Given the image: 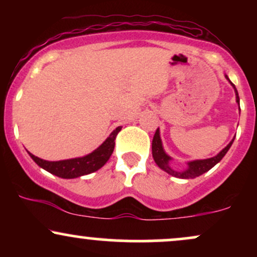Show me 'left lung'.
<instances>
[{"mask_svg":"<svg viewBox=\"0 0 257 257\" xmlns=\"http://www.w3.org/2000/svg\"><path fill=\"white\" fill-rule=\"evenodd\" d=\"M225 77L228 79L227 76H225ZM229 83H231L233 85V88H234L235 99H237V102L239 104V96H238V91H237V89H235L234 84H233L231 81H229ZM239 110H240V107H239ZM233 141H234V139H233L231 143H229L228 145H227L225 149L222 150V151L217 153L215 157L206 158V159H197V161L188 162L187 168H186L185 170H182V172H176V170L172 169L169 166V162L172 161V157H169V156L166 153V151H164L163 145H162L161 135H159V129H157L155 133V137H153V140H152V156H153V159H155L156 164H157L161 169H163L164 172L170 174L172 176H175V178H179V179H194V178H197V176L206 173L208 170H210L214 166H216L221 159L223 158V156L226 155L227 151H228L229 147L232 146Z\"/></svg>","mask_w":257,"mask_h":257,"instance_id":"left-lung-1","label":"left lung"}]
</instances>
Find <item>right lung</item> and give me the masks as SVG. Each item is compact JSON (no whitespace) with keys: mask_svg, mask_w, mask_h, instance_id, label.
<instances>
[{"mask_svg":"<svg viewBox=\"0 0 257 257\" xmlns=\"http://www.w3.org/2000/svg\"><path fill=\"white\" fill-rule=\"evenodd\" d=\"M120 129H122L120 126H117V128L111 133L110 137L106 139L98 149L94 150L93 152L84 156V157L65 159V161L58 162H49L38 158L30 152H29V155H30V157L34 159L35 163H36L38 167L43 168L44 170L53 174V175H57L59 178L63 179L79 178V176H83L87 175V174L96 172L100 168L104 167V164L108 161L112 152H113L114 140H116L117 134H118Z\"/></svg>","mask_w":257,"mask_h":257,"instance_id":"1","label":"right lung"}]
</instances>
